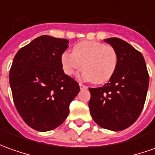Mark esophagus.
I'll use <instances>...</instances> for the list:
<instances>
[{
    "label": "esophagus",
    "mask_w": 155,
    "mask_h": 155,
    "mask_svg": "<svg viewBox=\"0 0 155 155\" xmlns=\"http://www.w3.org/2000/svg\"><path fill=\"white\" fill-rule=\"evenodd\" d=\"M79 87H80V88H81V89H87V88H88V87H87L86 85H84V84H81V83L79 84Z\"/></svg>",
    "instance_id": "34e87169"
}]
</instances>
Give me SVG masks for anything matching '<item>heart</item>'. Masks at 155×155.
Instances as JSON below:
<instances>
[{"label": "heart", "mask_w": 155, "mask_h": 155, "mask_svg": "<svg viewBox=\"0 0 155 155\" xmlns=\"http://www.w3.org/2000/svg\"><path fill=\"white\" fill-rule=\"evenodd\" d=\"M118 55L114 47L98 41L85 40L76 44L72 53L63 52L61 65L68 76L83 69V78L92 83L102 84L108 82L115 74Z\"/></svg>", "instance_id": "1"}]
</instances>
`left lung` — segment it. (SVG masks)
Wrapping results in <instances>:
<instances>
[{
    "mask_svg": "<svg viewBox=\"0 0 155 155\" xmlns=\"http://www.w3.org/2000/svg\"><path fill=\"white\" fill-rule=\"evenodd\" d=\"M118 55L116 72L103 87L89 88L92 118L103 128L121 131L140 116L149 88V77L143 55L122 39H104Z\"/></svg>",
    "mask_w": 155,
    "mask_h": 155,
    "instance_id": "1",
    "label": "left lung"
}]
</instances>
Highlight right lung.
I'll return each instance as SVG.
<instances>
[{
	"mask_svg": "<svg viewBox=\"0 0 155 155\" xmlns=\"http://www.w3.org/2000/svg\"><path fill=\"white\" fill-rule=\"evenodd\" d=\"M66 39L42 35L21 48L9 73L14 104L28 126L47 132L63 123L79 84L64 73L61 55Z\"/></svg>",
	"mask_w": 155,
	"mask_h": 155,
	"instance_id": "1",
	"label": "right lung"
}]
</instances>
